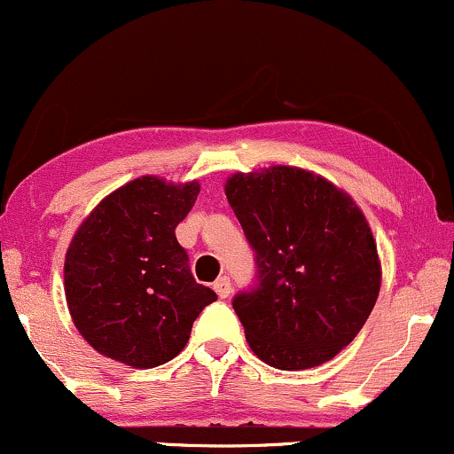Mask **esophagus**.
Masks as SVG:
<instances>
[{
  "instance_id": "34e87169",
  "label": "esophagus",
  "mask_w": 454,
  "mask_h": 454,
  "mask_svg": "<svg viewBox=\"0 0 454 454\" xmlns=\"http://www.w3.org/2000/svg\"><path fill=\"white\" fill-rule=\"evenodd\" d=\"M215 293L221 296V299H227L229 294H231V279L229 278H218L216 282H215Z\"/></svg>"
}]
</instances>
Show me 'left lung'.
I'll return each mask as SVG.
<instances>
[{"label": "left lung", "mask_w": 454, "mask_h": 454, "mask_svg": "<svg viewBox=\"0 0 454 454\" xmlns=\"http://www.w3.org/2000/svg\"><path fill=\"white\" fill-rule=\"evenodd\" d=\"M225 193L259 267V286L233 299L250 349L279 371L333 360L357 337L381 290L362 208L296 166L236 172Z\"/></svg>", "instance_id": "obj_1"}]
</instances>
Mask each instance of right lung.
I'll use <instances>...</instances> for the list:
<instances>
[{
  "label": "right lung",
  "mask_w": 454,
  "mask_h": 454,
  "mask_svg": "<svg viewBox=\"0 0 454 454\" xmlns=\"http://www.w3.org/2000/svg\"><path fill=\"white\" fill-rule=\"evenodd\" d=\"M200 183L138 176L94 206L65 254L71 320L100 356L155 368L187 345L195 317L216 301L192 276L175 229Z\"/></svg>",
  "instance_id": "right-lung-1"
}]
</instances>
